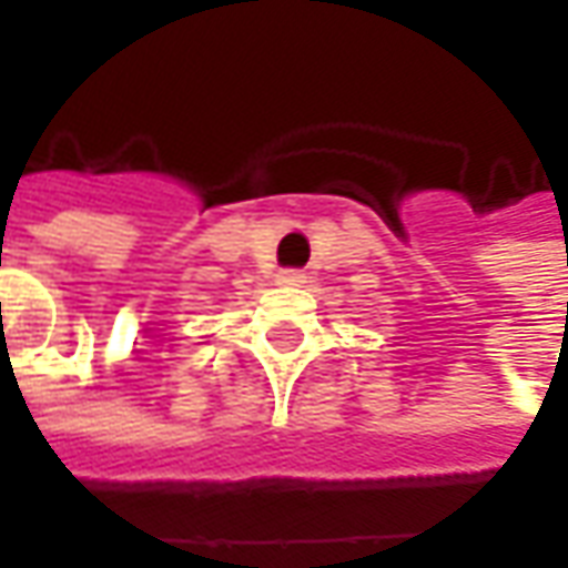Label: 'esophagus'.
Returning <instances> with one entry per match:
<instances>
[{
  "label": "esophagus",
  "mask_w": 568,
  "mask_h": 568,
  "mask_svg": "<svg viewBox=\"0 0 568 568\" xmlns=\"http://www.w3.org/2000/svg\"><path fill=\"white\" fill-rule=\"evenodd\" d=\"M276 283H280V285H301V283H304V273H301V271H280V273H276Z\"/></svg>",
  "instance_id": "esophagus-1"
}]
</instances>
